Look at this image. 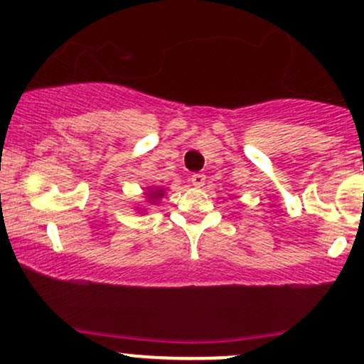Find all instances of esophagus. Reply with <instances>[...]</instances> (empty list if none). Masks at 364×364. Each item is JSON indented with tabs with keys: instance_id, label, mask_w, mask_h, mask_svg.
I'll list each match as a JSON object with an SVG mask.
<instances>
[{
	"instance_id": "esophagus-1",
	"label": "esophagus",
	"mask_w": 364,
	"mask_h": 364,
	"mask_svg": "<svg viewBox=\"0 0 364 364\" xmlns=\"http://www.w3.org/2000/svg\"><path fill=\"white\" fill-rule=\"evenodd\" d=\"M190 181H191V185H193L195 188H202L203 185H205V174H200V173L191 174Z\"/></svg>"
}]
</instances>
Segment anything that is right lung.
<instances>
[{
	"mask_svg": "<svg viewBox=\"0 0 364 364\" xmlns=\"http://www.w3.org/2000/svg\"><path fill=\"white\" fill-rule=\"evenodd\" d=\"M164 193H166V188H161V186L149 188V190L145 191V198H147V203H150V205H157V203L161 202L162 196H164Z\"/></svg>",
	"mask_w": 364,
	"mask_h": 364,
	"instance_id": "right-lung-1",
	"label": "right lung"
}]
</instances>
